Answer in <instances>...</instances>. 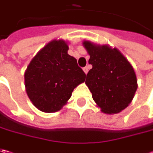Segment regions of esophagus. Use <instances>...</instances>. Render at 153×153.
<instances>
[{"instance_id":"obj_1","label":"esophagus","mask_w":153,"mask_h":153,"mask_svg":"<svg viewBox=\"0 0 153 153\" xmlns=\"http://www.w3.org/2000/svg\"><path fill=\"white\" fill-rule=\"evenodd\" d=\"M82 70H83V71L85 72V74H87L88 72V67H84L83 69H82Z\"/></svg>"}]
</instances>
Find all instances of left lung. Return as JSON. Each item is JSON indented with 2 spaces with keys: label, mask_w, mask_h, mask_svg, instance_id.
<instances>
[{
  "label": "left lung",
  "mask_w": 153,
  "mask_h": 153,
  "mask_svg": "<svg viewBox=\"0 0 153 153\" xmlns=\"http://www.w3.org/2000/svg\"><path fill=\"white\" fill-rule=\"evenodd\" d=\"M82 45L90 56L88 63L93 66L85 81L93 100L103 113H119L131 103L137 90L134 68L116 48L89 41H83Z\"/></svg>",
  "instance_id": "1"
}]
</instances>
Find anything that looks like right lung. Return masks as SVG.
I'll list each match as a JSON object with an SVG mask.
<instances>
[{
  "label": "right lung",
  "instance_id": "obj_1",
  "mask_svg": "<svg viewBox=\"0 0 153 153\" xmlns=\"http://www.w3.org/2000/svg\"><path fill=\"white\" fill-rule=\"evenodd\" d=\"M67 42L54 39L34 56L25 72L27 95L41 111L56 112L67 103L86 75L68 54Z\"/></svg>",
  "mask_w": 153,
  "mask_h": 153
}]
</instances>
